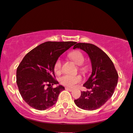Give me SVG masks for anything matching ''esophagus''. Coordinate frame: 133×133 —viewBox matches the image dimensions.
<instances>
[{
    "label": "esophagus",
    "mask_w": 133,
    "mask_h": 133,
    "mask_svg": "<svg viewBox=\"0 0 133 133\" xmlns=\"http://www.w3.org/2000/svg\"><path fill=\"white\" fill-rule=\"evenodd\" d=\"M65 89H66V90H68V91H70V92L72 91V89H70V88H65Z\"/></svg>",
    "instance_id": "1"
}]
</instances>
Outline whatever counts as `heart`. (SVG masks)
<instances>
[{"instance_id":"heart-1","label":"heart","mask_w":133,"mask_h":133,"mask_svg":"<svg viewBox=\"0 0 133 133\" xmlns=\"http://www.w3.org/2000/svg\"><path fill=\"white\" fill-rule=\"evenodd\" d=\"M69 56L72 61H74L76 64L81 65H82L84 61V57L83 55L79 52V51H73L69 54ZM62 63L60 59L56 60L54 65V70L56 74H59L61 71ZM80 70L83 72H86L87 70L86 66H81ZM59 83L63 86H67V87L72 88L75 84L80 83L81 81V77L80 75H64L60 78Z\"/></svg>"}]
</instances>
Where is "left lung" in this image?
I'll return each mask as SVG.
<instances>
[{"instance_id": "8db88e82", "label": "left lung", "mask_w": 133, "mask_h": 133, "mask_svg": "<svg viewBox=\"0 0 133 133\" xmlns=\"http://www.w3.org/2000/svg\"><path fill=\"white\" fill-rule=\"evenodd\" d=\"M79 49L89 56L92 74L83 86L87 91L81 92L79 98L74 100L79 108L93 111L102 107L114 94L118 82V74L108 56L96 45L77 43L74 49Z\"/></svg>"}]
</instances>
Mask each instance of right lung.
I'll use <instances>...</instances> for the list:
<instances>
[{
  "label": "right lung",
  "mask_w": 133,
  "mask_h": 133,
  "mask_svg": "<svg viewBox=\"0 0 133 133\" xmlns=\"http://www.w3.org/2000/svg\"><path fill=\"white\" fill-rule=\"evenodd\" d=\"M77 42L47 41L29 52L19 64L16 71V83L22 98L34 109L43 111L56 103L64 87L54 84V65L58 58ZM48 85V88L46 87Z\"/></svg>",
  "instance_id": "right-lung-1"
}]
</instances>
